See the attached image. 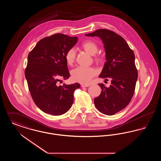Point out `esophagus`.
<instances>
[{"label": "esophagus", "mask_w": 161, "mask_h": 161, "mask_svg": "<svg viewBox=\"0 0 161 161\" xmlns=\"http://www.w3.org/2000/svg\"><path fill=\"white\" fill-rule=\"evenodd\" d=\"M89 86H90L89 84H81V87H89Z\"/></svg>", "instance_id": "obj_1"}]
</instances>
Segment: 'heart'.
I'll return each instance as SVG.
<instances>
[{"label": "heart", "instance_id": "obj_1", "mask_svg": "<svg viewBox=\"0 0 161 161\" xmlns=\"http://www.w3.org/2000/svg\"><path fill=\"white\" fill-rule=\"evenodd\" d=\"M81 47L86 51L88 54L94 55L97 54L98 51V47L97 45L91 40H86L82 43ZM75 51L74 48L69 49L65 54V60L67 64L69 66H72L75 60ZM95 60L98 62L103 61V58L97 56L95 58ZM97 74V71L95 69L92 68H86L79 66L75 69H73L71 71V76L72 79L75 81L83 84L89 83L91 79Z\"/></svg>", "mask_w": 161, "mask_h": 161}]
</instances>
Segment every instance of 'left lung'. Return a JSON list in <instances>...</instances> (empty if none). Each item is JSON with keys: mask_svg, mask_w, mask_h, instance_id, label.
<instances>
[{"mask_svg": "<svg viewBox=\"0 0 161 161\" xmlns=\"http://www.w3.org/2000/svg\"><path fill=\"white\" fill-rule=\"evenodd\" d=\"M85 36L101 39L106 61L99 77L111 80L108 87L98 84L102 90L94 99L95 106L104 115H114L129 104L134 94L138 79L135 54L125 40L113 31L99 29Z\"/></svg>", "mask_w": 161, "mask_h": 161, "instance_id": "8db88e82", "label": "left lung"}]
</instances>
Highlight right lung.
<instances>
[{
  "label": "right lung",
  "instance_id": "obj_1",
  "mask_svg": "<svg viewBox=\"0 0 161 161\" xmlns=\"http://www.w3.org/2000/svg\"><path fill=\"white\" fill-rule=\"evenodd\" d=\"M77 41V37L55 34L40 40L28 54L25 78L34 102L46 114L63 115L73 104L74 92L80 84L57 82L69 78L65 54Z\"/></svg>",
  "mask_w": 161,
  "mask_h": 161
}]
</instances>
